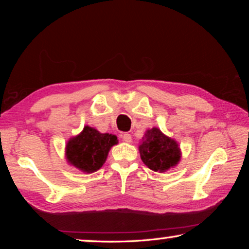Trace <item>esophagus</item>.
<instances>
[{
	"instance_id": "obj_1",
	"label": "esophagus",
	"mask_w": 249,
	"mask_h": 249,
	"mask_svg": "<svg viewBox=\"0 0 249 249\" xmlns=\"http://www.w3.org/2000/svg\"><path fill=\"white\" fill-rule=\"evenodd\" d=\"M122 140H123L125 142H132V135L125 133L122 135Z\"/></svg>"
}]
</instances>
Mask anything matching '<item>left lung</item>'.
Segmentation results:
<instances>
[{"mask_svg":"<svg viewBox=\"0 0 249 249\" xmlns=\"http://www.w3.org/2000/svg\"><path fill=\"white\" fill-rule=\"evenodd\" d=\"M138 149L142 162L156 172L171 169L178 165L181 158L178 142L157 127L147 130Z\"/></svg>","mask_w":249,"mask_h":249,"instance_id":"1","label":"left lung"}]
</instances>
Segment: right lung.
I'll use <instances>...</instances> for the list:
<instances>
[{"mask_svg": "<svg viewBox=\"0 0 249 249\" xmlns=\"http://www.w3.org/2000/svg\"><path fill=\"white\" fill-rule=\"evenodd\" d=\"M117 142L115 135L102 134L87 125L81 133L67 142L66 158L79 170L92 174L104 165L109 149Z\"/></svg>", "mask_w": 249, "mask_h": 249, "instance_id": "obj_1", "label": "right lung"}]
</instances>
